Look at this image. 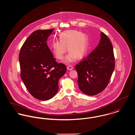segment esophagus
I'll use <instances>...</instances> for the list:
<instances>
[{
  "mask_svg": "<svg viewBox=\"0 0 135 135\" xmlns=\"http://www.w3.org/2000/svg\"><path fill=\"white\" fill-rule=\"evenodd\" d=\"M67 69L68 70H72L73 69V66L72 65H70L67 66Z\"/></svg>",
  "mask_w": 135,
  "mask_h": 135,
  "instance_id": "34e87169",
  "label": "esophagus"
}]
</instances>
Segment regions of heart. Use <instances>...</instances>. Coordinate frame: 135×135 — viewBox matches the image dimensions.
Returning <instances> with one entry per match:
<instances>
[{"label":"heart","mask_w":135,"mask_h":135,"mask_svg":"<svg viewBox=\"0 0 135 135\" xmlns=\"http://www.w3.org/2000/svg\"><path fill=\"white\" fill-rule=\"evenodd\" d=\"M59 39L60 41H55L52 44L53 52L59 60L64 59L66 48L70 53L66 58L68 63L73 62L75 58L79 59L85 55L88 46V38L86 34L76 30H70L62 33Z\"/></svg>","instance_id":"b5f03b06"}]
</instances>
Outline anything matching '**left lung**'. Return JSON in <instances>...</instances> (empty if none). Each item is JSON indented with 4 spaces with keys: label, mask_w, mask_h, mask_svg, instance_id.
Returning <instances> with one entry per match:
<instances>
[{
    "label": "left lung",
    "mask_w": 135,
    "mask_h": 135,
    "mask_svg": "<svg viewBox=\"0 0 135 135\" xmlns=\"http://www.w3.org/2000/svg\"><path fill=\"white\" fill-rule=\"evenodd\" d=\"M114 68L113 46L107 35L101 32L98 46L75 65L79 89L88 96L102 92L108 86Z\"/></svg>",
    "instance_id": "1"
}]
</instances>
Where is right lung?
I'll use <instances>...</instances> for the list:
<instances>
[{
  "mask_svg": "<svg viewBox=\"0 0 135 135\" xmlns=\"http://www.w3.org/2000/svg\"><path fill=\"white\" fill-rule=\"evenodd\" d=\"M54 28L37 30L26 39L20 51V75L32 96L47 100L55 96L58 82L66 71L58 62L47 46V40Z\"/></svg>",
  "mask_w": 135,
  "mask_h": 135,
  "instance_id": "right-lung-1",
  "label": "right lung"
}]
</instances>
